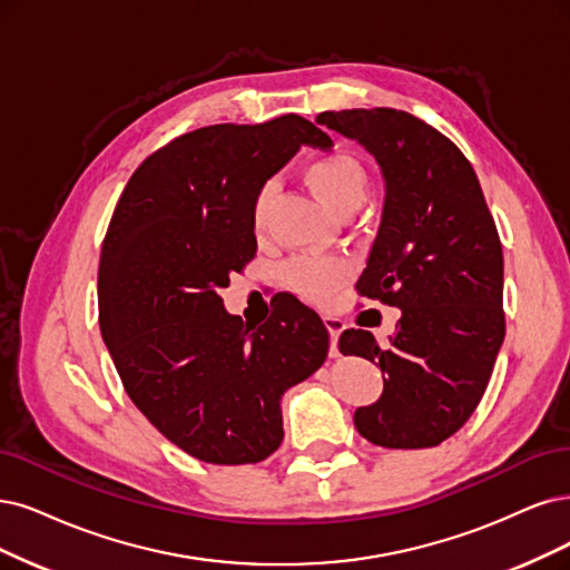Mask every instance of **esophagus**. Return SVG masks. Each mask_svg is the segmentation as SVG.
Wrapping results in <instances>:
<instances>
[{"label": "esophagus", "mask_w": 570, "mask_h": 570, "mask_svg": "<svg viewBox=\"0 0 570 570\" xmlns=\"http://www.w3.org/2000/svg\"><path fill=\"white\" fill-rule=\"evenodd\" d=\"M324 324L331 333V356H338V338L347 324H345V320L338 317V314H324Z\"/></svg>", "instance_id": "esophagus-1"}]
</instances>
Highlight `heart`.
I'll return each instance as SVG.
<instances>
[{
    "instance_id": "heart-1",
    "label": "heart",
    "mask_w": 570,
    "mask_h": 570,
    "mask_svg": "<svg viewBox=\"0 0 570 570\" xmlns=\"http://www.w3.org/2000/svg\"><path fill=\"white\" fill-rule=\"evenodd\" d=\"M305 183L322 202V206L335 218H352L368 197V171L366 166L350 153H326L307 161ZM274 185L265 183L250 206V225L253 229L265 232L269 220ZM347 269L338 261L322 258H296L286 265V282L303 293L305 298L322 301L343 284Z\"/></svg>"
}]
</instances>
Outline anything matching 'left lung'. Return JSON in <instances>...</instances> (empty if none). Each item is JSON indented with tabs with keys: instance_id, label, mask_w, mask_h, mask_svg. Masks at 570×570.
<instances>
[{
	"instance_id": "8db88e82",
	"label": "left lung",
	"mask_w": 570,
	"mask_h": 570,
	"mask_svg": "<svg viewBox=\"0 0 570 570\" xmlns=\"http://www.w3.org/2000/svg\"><path fill=\"white\" fill-rule=\"evenodd\" d=\"M317 124L356 142L383 168L387 197L356 293L402 309L377 345L350 328L341 352L381 366L383 396L354 413L385 449H430L476 411L504 341L502 244L470 159L404 110L322 112Z\"/></svg>"
}]
</instances>
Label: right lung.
<instances>
[{"instance_id": "add662e5", "label": "right lung", "mask_w": 570, "mask_h": 570, "mask_svg": "<svg viewBox=\"0 0 570 570\" xmlns=\"http://www.w3.org/2000/svg\"><path fill=\"white\" fill-rule=\"evenodd\" d=\"M303 142L331 138L301 115L183 134L136 168L105 232L98 324L121 385L171 444L210 465L277 451L282 394L328 356L314 309L293 301L250 331L218 296L256 256L253 197Z\"/></svg>"}]
</instances>
